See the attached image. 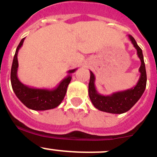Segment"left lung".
<instances>
[{
	"label": "left lung",
	"mask_w": 157,
	"mask_h": 157,
	"mask_svg": "<svg viewBox=\"0 0 157 157\" xmlns=\"http://www.w3.org/2000/svg\"><path fill=\"white\" fill-rule=\"evenodd\" d=\"M128 36L133 47L136 49L137 55L141 61L140 67L139 69L140 77L136 86H133V88L113 93L110 95L104 96L97 92L94 83L95 76L92 71H90V78L88 94L94 106L100 111L116 114H121L127 112L140 100L146 89L147 72H146L145 63H144L142 50L138 46L136 41L131 35H128Z\"/></svg>",
	"instance_id": "8db88e82"
}]
</instances>
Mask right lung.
Instances as JSON below:
<instances>
[{
    "mask_svg": "<svg viewBox=\"0 0 157 157\" xmlns=\"http://www.w3.org/2000/svg\"><path fill=\"white\" fill-rule=\"evenodd\" d=\"M25 38H23L20 42L13 57L10 71V82L13 90L17 97L29 109L33 110H46L57 107L64 98L67 89L71 82V74L75 72L77 69L67 71L68 75L61 80L57 87L52 90L37 89L30 87L21 83L17 77L18 60L17 54L20 48L22 47Z\"/></svg>",
    "mask_w": 157,
    "mask_h": 157,
    "instance_id": "add662e5",
    "label": "right lung"
}]
</instances>
